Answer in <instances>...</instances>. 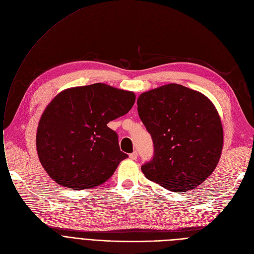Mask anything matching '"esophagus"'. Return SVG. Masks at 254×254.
I'll return each mask as SVG.
<instances>
[{
  "label": "esophagus",
  "mask_w": 254,
  "mask_h": 254,
  "mask_svg": "<svg viewBox=\"0 0 254 254\" xmlns=\"http://www.w3.org/2000/svg\"><path fill=\"white\" fill-rule=\"evenodd\" d=\"M137 157H138V153L135 151V152H133L132 154H130L129 155V158L131 159V160H136L137 159Z\"/></svg>",
  "instance_id": "1"
}]
</instances>
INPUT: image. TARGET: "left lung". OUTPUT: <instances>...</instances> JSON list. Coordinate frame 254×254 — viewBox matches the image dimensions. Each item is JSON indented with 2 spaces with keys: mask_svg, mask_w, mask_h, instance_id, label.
Masks as SVG:
<instances>
[{
  "mask_svg": "<svg viewBox=\"0 0 254 254\" xmlns=\"http://www.w3.org/2000/svg\"><path fill=\"white\" fill-rule=\"evenodd\" d=\"M140 120L151 134L154 157L141 170L166 190L196 189L218 164L223 131L213 103L178 84L143 92L137 99Z\"/></svg>",
  "mask_w": 254,
  "mask_h": 254,
  "instance_id": "1",
  "label": "left lung"
}]
</instances>
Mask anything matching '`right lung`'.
Returning a JSON list of instances; mask_svg holds the SVG:
<instances>
[{
	"mask_svg": "<svg viewBox=\"0 0 254 254\" xmlns=\"http://www.w3.org/2000/svg\"><path fill=\"white\" fill-rule=\"evenodd\" d=\"M134 102L133 92L101 83L56 95L40 119L36 138L40 162L52 180L74 190L107 182L128 157L108 123Z\"/></svg>",
	"mask_w": 254,
	"mask_h": 254,
	"instance_id": "right-lung-1",
	"label": "right lung"
}]
</instances>
